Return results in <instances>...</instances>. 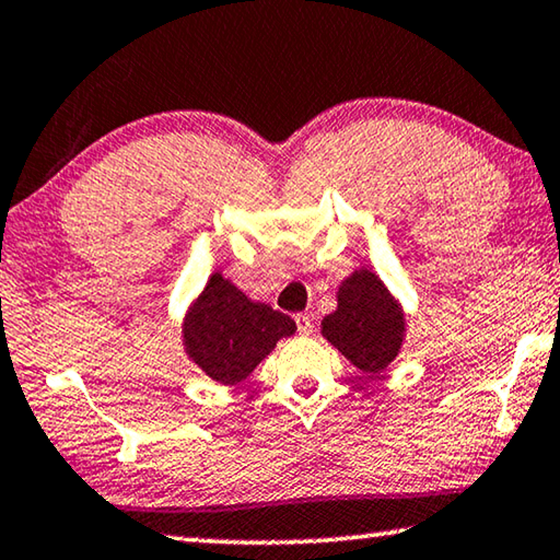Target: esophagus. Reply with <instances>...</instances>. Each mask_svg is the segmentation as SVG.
I'll return each mask as SVG.
<instances>
[{
	"mask_svg": "<svg viewBox=\"0 0 560 560\" xmlns=\"http://www.w3.org/2000/svg\"><path fill=\"white\" fill-rule=\"evenodd\" d=\"M295 322H298V331L302 337H310L312 329H315V319H312V315H298Z\"/></svg>",
	"mask_w": 560,
	"mask_h": 560,
	"instance_id": "34e87169",
	"label": "esophagus"
}]
</instances>
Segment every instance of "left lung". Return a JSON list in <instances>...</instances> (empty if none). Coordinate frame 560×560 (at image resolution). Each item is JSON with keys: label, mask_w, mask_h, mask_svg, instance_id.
Returning a JSON list of instances; mask_svg holds the SVG:
<instances>
[{"label": "left lung", "mask_w": 560, "mask_h": 560, "mask_svg": "<svg viewBox=\"0 0 560 560\" xmlns=\"http://www.w3.org/2000/svg\"><path fill=\"white\" fill-rule=\"evenodd\" d=\"M322 337L359 371L381 374L404 347V305L374 270L359 268L341 280L337 310L322 319Z\"/></svg>", "instance_id": "8db88e82"}]
</instances>
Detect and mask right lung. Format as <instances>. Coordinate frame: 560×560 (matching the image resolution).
Instances as JSON below:
<instances>
[{"label": "right lung", "mask_w": 560, "mask_h": 560, "mask_svg": "<svg viewBox=\"0 0 560 560\" xmlns=\"http://www.w3.org/2000/svg\"><path fill=\"white\" fill-rule=\"evenodd\" d=\"M298 331L295 319L255 302L221 272H213L182 322L184 354L215 384L248 378L282 337Z\"/></svg>", "instance_id": "1"}]
</instances>
